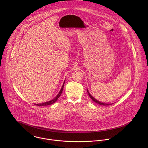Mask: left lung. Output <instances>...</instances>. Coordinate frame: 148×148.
<instances>
[{
  "mask_svg": "<svg viewBox=\"0 0 148 148\" xmlns=\"http://www.w3.org/2000/svg\"><path fill=\"white\" fill-rule=\"evenodd\" d=\"M87 92H88V95H89V96L90 97V98L94 101V102H95L96 103H97V104H99V105H101V106H110V105H111V104H113V103H112V104H106V103H102V102H100V101H98L97 100H96V99H95L90 94V93L89 92V91H88V90L87 89Z\"/></svg>",
  "mask_w": 148,
  "mask_h": 148,
  "instance_id": "8db88e82",
  "label": "left lung"
}]
</instances>
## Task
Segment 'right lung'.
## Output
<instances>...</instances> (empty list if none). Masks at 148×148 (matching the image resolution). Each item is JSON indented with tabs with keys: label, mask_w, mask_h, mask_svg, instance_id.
Returning <instances> with one entry per match:
<instances>
[{
	"label": "right lung",
	"mask_w": 148,
	"mask_h": 148,
	"mask_svg": "<svg viewBox=\"0 0 148 148\" xmlns=\"http://www.w3.org/2000/svg\"><path fill=\"white\" fill-rule=\"evenodd\" d=\"M65 80H64V82L63 85V86H62V88H61V89H60L59 93H58V95L53 99H52V100H50V101H47V102H45V103H40V104H35V105L38 106H49V105H51V104L55 103L58 100V99H59V97L60 96V95H61L62 93L64 85V83H65Z\"/></svg>",
	"instance_id": "1"
}]
</instances>
